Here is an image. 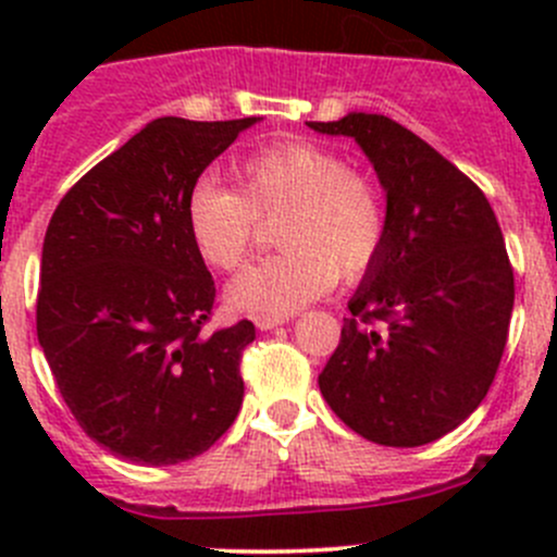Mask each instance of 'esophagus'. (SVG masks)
I'll list each match as a JSON object with an SVG mask.
<instances>
[{
  "label": "esophagus",
  "instance_id": "34e87169",
  "mask_svg": "<svg viewBox=\"0 0 557 557\" xmlns=\"http://www.w3.org/2000/svg\"><path fill=\"white\" fill-rule=\"evenodd\" d=\"M288 323V318H274V314H256V325L261 331H272L277 329V325Z\"/></svg>",
  "mask_w": 557,
  "mask_h": 557
}]
</instances>
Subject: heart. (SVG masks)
I'll list each match as a JSON object with an SVG mask.
<instances>
[{
    "label": "heart",
    "mask_w": 557,
    "mask_h": 557,
    "mask_svg": "<svg viewBox=\"0 0 557 557\" xmlns=\"http://www.w3.org/2000/svg\"><path fill=\"white\" fill-rule=\"evenodd\" d=\"M237 190L201 180L185 196V228L201 261L232 272L256 239V221L277 218L283 252L247 267L226 305L250 314H285L320 299L377 261L387 237L385 199L372 177L314 143L272 145L234 170Z\"/></svg>",
    "instance_id": "obj_1"
}]
</instances>
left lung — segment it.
Here are the masks:
<instances>
[{"label": "left lung", "mask_w": 557, "mask_h": 557, "mask_svg": "<svg viewBox=\"0 0 557 557\" xmlns=\"http://www.w3.org/2000/svg\"><path fill=\"white\" fill-rule=\"evenodd\" d=\"M307 126L352 137L385 190L387 237L347 301L318 385L363 440L420 447L458 429L496 377L515 305L507 245L480 188L372 112Z\"/></svg>", "instance_id": "1"}]
</instances>
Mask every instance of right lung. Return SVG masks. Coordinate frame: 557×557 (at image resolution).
Segmentation results:
<instances>
[{
    "mask_svg": "<svg viewBox=\"0 0 557 557\" xmlns=\"http://www.w3.org/2000/svg\"><path fill=\"white\" fill-rule=\"evenodd\" d=\"M258 121L156 117L72 185L45 232L39 347L81 429L134 463L210 450L243 407L256 325L201 331L215 283L185 196Z\"/></svg>",
    "mask_w": 557,
    "mask_h": 557,
    "instance_id": "1",
    "label": "right lung"
}]
</instances>
